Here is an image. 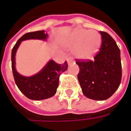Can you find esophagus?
Returning <instances> with one entry per match:
<instances>
[{
	"mask_svg": "<svg viewBox=\"0 0 131 131\" xmlns=\"http://www.w3.org/2000/svg\"><path fill=\"white\" fill-rule=\"evenodd\" d=\"M72 61H73V60H72V58H71V57H69L68 59H67V62H68V64H70V63L72 62Z\"/></svg>",
	"mask_w": 131,
	"mask_h": 131,
	"instance_id": "esophagus-1",
	"label": "esophagus"
}]
</instances>
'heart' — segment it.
<instances>
[{"label":"heart","instance_id":"b5f03b06","mask_svg":"<svg viewBox=\"0 0 131 131\" xmlns=\"http://www.w3.org/2000/svg\"><path fill=\"white\" fill-rule=\"evenodd\" d=\"M102 38L95 30L77 29L69 36L65 42L68 48H74L73 53L79 59L89 60L97 54L100 48Z\"/></svg>","mask_w":131,"mask_h":131}]
</instances>
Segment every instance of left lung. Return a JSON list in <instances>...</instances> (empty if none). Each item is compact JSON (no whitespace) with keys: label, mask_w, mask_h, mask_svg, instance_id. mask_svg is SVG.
Returning a JSON list of instances; mask_svg holds the SVG:
<instances>
[{"label":"left lung","mask_w":131,"mask_h":131,"mask_svg":"<svg viewBox=\"0 0 131 131\" xmlns=\"http://www.w3.org/2000/svg\"><path fill=\"white\" fill-rule=\"evenodd\" d=\"M102 46L94 61H77L80 71L78 80L83 95L94 100L110 98L121 83V52L109 34L100 31Z\"/></svg>","instance_id":"left-lung-1"}]
</instances>
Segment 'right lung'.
Here are the masks:
<instances>
[{
	"instance_id": "1",
	"label": "right lung",
	"mask_w": 131,
	"mask_h": 131,
	"mask_svg": "<svg viewBox=\"0 0 131 131\" xmlns=\"http://www.w3.org/2000/svg\"><path fill=\"white\" fill-rule=\"evenodd\" d=\"M45 32V31H37L25 34L17 40L12 50V69L16 85L25 96L33 100H42L54 96L59 85L60 74L68 68L67 62L59 64L50 60L41 70L31 77L23 76L17 71L15 55L21 42L30 39L46 40L48 34Z\"/></svg>"
}]
</instances>
